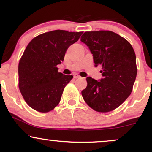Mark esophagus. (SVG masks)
<instances>
[{
    "label": "esophagus",
    "instance_id": "1",
    "mask_svg": "<svg viewBox=\"0 0 152 152\" xmlns=\"http://www.w3.org/2000/svg\"><path fill=\"white\" fill-rule=\"evenodd\" d=\"M74 78H80V76L78 75V74H74Z\"/></svg>",
    "mask_w": 152,
    "mask_h": 152
}]
</instances>
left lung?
<instances>
[{"label":"left lung","instance_id":"8db88e82","mask_svg":"<svg viewBox=\"0 0 152 152\" xmlns=\"http://www.w3.org/2000/svg\"><path fill=\"white\" fill-rule=\"evenodd\" d=\"M80 40L93 54L95 67H102L103 76L99 80L87 77V87L81 92L83 99L96 112H111L132 91L137 74L134 49L127 40L111 31H86Z\"/></svg>","mask_w":152,"mask_h":152}]
</instances>
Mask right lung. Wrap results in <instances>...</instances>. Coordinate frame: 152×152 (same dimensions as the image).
Segmentation results:
<instances>
[{
    "instance_id": "add662e5",
    "label": "right lung",
    "mask_w": 152,
    "mask_h": 152,
    "mask_svg": "<svg viewBox=\"0 0 152 152\" xmlns=\"http://www.w3.org/2000/svg\"><path fill=\"white\" fill-rule=\"evenodd\" d=\"M83 32L54 30L38 35L27 46L18 64V87L27 104L39 112L52 110L73 78L58 72L68 48Z\"/></svg>"
}]
</instances>
